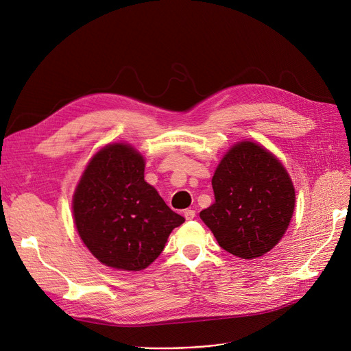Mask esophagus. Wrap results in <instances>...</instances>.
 Segmentation results:
<instances>
[{
    "label": "esophagus",
    "mask_w": 351,
    "mask_h": 351,
    "mask_svg": "<svg viewBox=\"0 0 351 351\" xmlns=\"http://www.w3.org/2000/svg\"><path fill=\"white\" fill-rule=\"evenodd\" d=\"M184 217H185V219H186V221L193 219V218H195V210H193V209H185V212H184Z\"/></svg>",
    "instance_id": "1"
}]
</instances>
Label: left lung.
Returning a JSON list of instances; mask_svg holds the SVG:
<instances>
[{
    "label": "left lung",
    "mask_w": 351,
    "mask_h": 351,
    "mask_svg": "<svg viewBox=\"0 0 351 351\" xmlns=\"http://www.w3.org/2000/svg\"><path fill=\"white\" fill-rule=\"evenodd\" d=\"M215 202L199 217L219 245L255 260L281 241L295 208V189L281 160L243 139L226 150L212 178Z\"/></svg>",
    "instance_id": "8db88e82"
}]
</instances>
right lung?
<instances>
[{
    "mask_svg": "<svg viewBox=\"0 0 351 351\" xmlns=\"http://www.w3.org/2000/svg\"><path fill=\"white\" fill-rule=\"evenodd\" d=\"M145 165L130 143H108L90 158L73 193L80 239L99 263L117 271L147 268L185 222L145 180Z\"/></svg>",
    "mask_w": 351,
    "mask_h": 351,
    "instance_id": "add662e5",
    "label": "right lung"
}]
</instances>
